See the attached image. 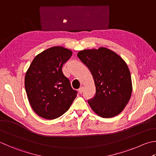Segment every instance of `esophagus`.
<instances>
[{"label": "esophagus", "instance_id": "esophagus-1", "mask_svg": "<svg viewBox=\"0 0 156 156\" xmlns=\"http://www.w3.org/2000/svg\"><path fill=\"white\" fill-rule=\"evenodd\" d=\"M83 90H84V87H81L80 89H78V92L80 93H82L83 92Z\"/></svg>", "mask_w": 156, "mask_h": 156}]
</instances>
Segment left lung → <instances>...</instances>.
Returning a JSON list of instances; mask_svg holds the SVG:
<instances>
[{"instance_id": "1", "label": "left lung", "mask_w": 156, "mask_h": 156, "mask_svg": "<svg viewBox=\"0 0 156 156\" xmlns=\"http://www.w3.org/2000/svg\"><path fill=\"white\" fill-rule=\"evenodd\" d=\"M78 57L89 68L95 86V95L88 100L96 114L110 118L122 111L131 97L132 84L128 67L123 58L106 48L84 50Z\"/></svg>"}]
</instances>
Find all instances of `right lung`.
Listing matches in <instances>:
<instances>
[{
    "instance_id": "right-lung-1",
    "label": "right lung",
    "mask_w": 156,
    "mask_h": 156,
    "mask_svg": "<svg viewBox=\"0 0 156 156\" xmlns=\"http://www.w3.org/2000/svg\"><path fill=\"white\" fill-rule=\"evenodd\" d=\"M72 52L61 46L50 48L37 55L24 78L29 103L37 115L55 119L69 110L77 95L62 72Z\"/></svg>"
}]
</instances>
